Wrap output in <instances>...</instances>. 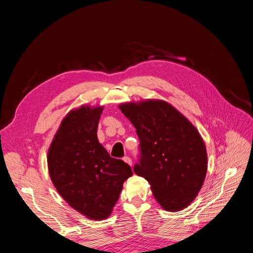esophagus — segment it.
I'll return each mask as SVG.
<instances>
[{
	"instance_id": "obj_1",
	"label": "esophagus",
	"mask_w": 253,
	"mask_h": 253,
	"mask_svg": "<svg viewBox=\"0 0 253 253\" xmlns=\"http://www.w3.org/2000/svg\"><path fill=\"white\" fill-rule=\"evenodd\" d=\"M124 162L126 163V164L129 165V166H132V159L129 158L128 156H125V157H124Z\"/></svg>"
}]
</instances>
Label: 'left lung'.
I'll use <instances>...</instances> for the list:
<instances>
[{
  "instance_id": "left-lung-1",
  "label": "left lung",
  "mask_w": 253,
  "mask_h": 253,
  "mask_svg": "<svg viewBox=\"0 0 253 253\" xmlns=\"http://www.w3.org/2000/svg\"><path fill=\"white\" fill-rule=\"evenodd\" d=\"M119 109L140 140L134 172L149 181L165 210L185 209L200 192L207 173V151L200 133L166 101L128 102Z\"/></svg>"
}]
</instances>
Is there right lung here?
<instances>
[{"mask_svg": "<svg viewBox=\"0 0 253 253\" xmlns=\"http://www.w3.org/2000/svg\"><path fill=\"white\" fill-rule=\"evenodd\" d=\"M102 106L82 105L61 122L48 149L53 186L72 208L87 218L109 217L122 185L133 175L124 160L110 156L97 137Z\"/></svg>", "mask_w": 253, "mask_h": 253, "instance_id": "1", "label": "right lung"}]
</instances>
